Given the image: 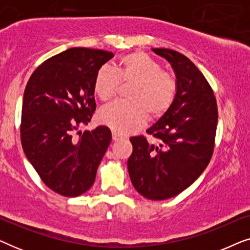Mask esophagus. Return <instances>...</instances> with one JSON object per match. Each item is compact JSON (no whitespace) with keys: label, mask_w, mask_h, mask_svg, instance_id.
I'll return each instance as SVG.
<instances>
[{"label":"esophagus","mask_w":250,"mask_h":250,"mask_svg":"<svg viewBox=\"0 0 250 250\" xmlns=\"http://www.w3.org/2000/svg\"><path fill=\"white\" fill-rule=\"evenodd\" d=\"M122 139H123L122 134H119V133L116 131H112V140H114V141H118V140H122Z\"/></svg>","instance_id":"obj_1"}]
</instances>
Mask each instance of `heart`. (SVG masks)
<instances>
[{
	"mask_svg": "<svg viewBox=\"0 0 250 250\" xmlns=\"http://www.w3.org/2000/svg\"><path fill=\"white\" fill-rule=\"evenodd\" d=\"M121 84L129 85L127 101H115L99 112L102 124L119 133H129L143 126L148 117H163L176 99L175 75L163 69L158 61L143 52L123 56L114 68L104 66L97 71L93 90L101 101H110Z\"/></svg>",
	"mask_w": 250,
	"mask_h": 250,
	"instance_id": "b5f03b06",
	"label": "heart"
}]
</instances>
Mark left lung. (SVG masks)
<instances>
[{"label": "left lung", "instance_id": "1", "mask_svg": "<svg viewBox=\"0 0 250 250\" xmlns=\"http://www.w3.org/2000/svg\"><path fill=\"white\" fill-rule=\"evenodd\" d=\"M152 51L172 64L179 88L169 110L146 129L153 140L129 139L127 168L139 193L165 200L190 187L209 164L218 112L213 88L189 58L169 49Z\"/></svg>", "mask_w": 250, "mask_h": 250}]
</instances>
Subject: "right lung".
Returning a JSON list of instances; mask_svg holds the SVG:
<instances>
[{"instance_id": "right-lung-1", "label": "right lung", "mask_w": 250, "mask_h": 250, "mask_svg": "<svg viewBox=\"0 0 250 250\" xmlns=\"http://www.w3.org/2000/svg\"><path fill=\"white\" fill-rule=\"evenodd\" d=\"M114 57L104 50L71 47L34 70L23 93L20 139L41 180L54 192L77 197L93 186L111 132L98 126L83 134L95 111L97 71Z\"/></svg>"}]
</instances>
